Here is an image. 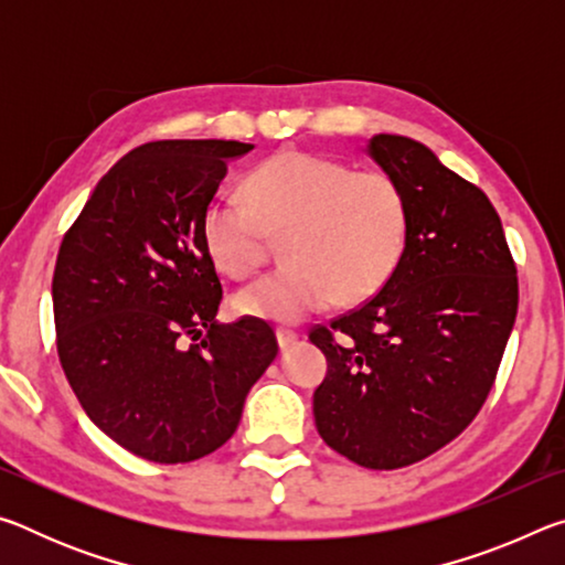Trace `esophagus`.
I'll return each mask as SVG.
<instances>
[{
	"label": "esophagus",
	"mask_w": 565,
	"mask_h": 565,
	"mask_svg": "<svg viewBox=\"0 0 565 565\" xmlns=\"http://www.w3.org/2000/svg\"><path fill=\"white\" fill-rule=\"evenodd\" d=\"M276 341H279L281 349H289L291 343L299 341V333L291 331V329H276Z\"/></svg>",
	"instance_id": "34e87169"
}]
</instances>
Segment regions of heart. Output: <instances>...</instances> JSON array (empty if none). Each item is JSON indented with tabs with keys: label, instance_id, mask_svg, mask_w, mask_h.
I'll use <instances>...</instances> for the list:
<instances>
[{
	"label": "heart",
	"instance_id": "1",
	"mask_svg": "<svg viewBox=\"0 0 565 565\" xmlns=\"http://www.w3.org/2000/svg\"><path fill=\"white\" fill-rule=\"evenodd\" d=\"M242 199H214L202 218L214 264L234 279L262 269L271 236L284 242V269L244 286V317L294 323L376 294L404 256L408 199L388 171L284 149L244 179Z\"/></svg>",
	"mask_w": 565,
	"mask_h": 565
}]
</instances>
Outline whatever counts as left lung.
Instances as JSON below:
<instances>
[{
	"label": "left lung",
	"mask_w": 565,
	"mask_h": 565,
	"mask_svg": "<svg viewBox=\"0 0 565 565\" xmlns=\"http://www.w3.org/2000/svg\"><path fill=\"white\" fill-rule=\"evenodd\" d=\"M369 154L406 191V248L371 299L311 329L329 363L313 418L333 451L391 471L451 444L486 404L519 276L481 189L408 137L376 134Z\"/></svg>",
	"instance_id": "obj_1"
}]
</instances>
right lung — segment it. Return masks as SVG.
Instances as JSON below:
<instances>
[{
  "mask_svg": "<svg viewBox=\"0 0 565 565\" xmlns=\"http://www.w3.org/2000/svg\"><path fill=\"white\" fill-rule=\"evenodd\" d=\"M254 145L164 139L109 169L56 256V353L82 408L111 441L189 463L234 436L276 359L269 323H216L222 303L202 218L226 161Z\"/></svg>",
  "mask_w": 565,
  "mask_h": 565,
  "instance_id": "right-lung-1",
  "label": "right lung"
}]
</instances>
